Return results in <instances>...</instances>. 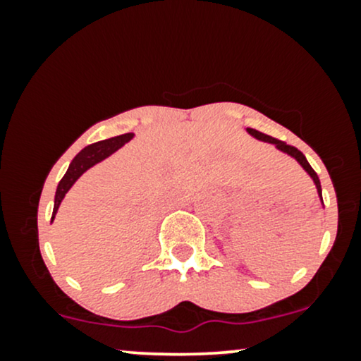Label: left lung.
Masks as SVG:
<instances>
[{
  "label": "left lung",
  "instance_id": "1",
  "mask_svg": "<svg viewBox=\"0 0 361 361\" xmlns=\"http://www.w3.org/2000/svg\"><path fill=\"white\" fill-rule=\"evenodd\" d=\"M247 132H250V134L252 135V137H256V139H259V140H264V142L275 144L276 149H280L281 152H287L288 156H292L293 159H297V163H299L300 166L304 168L305 171L309 173V176L312 178V180H314V183H316V188H317V193H319V197H321V202H322L321 181H319V176H317V173L314 171L312 166H310V164L307 163V159H305V156L302 154V152L299 151V149H297V147H293V146H288V144H285L283 140H279V139H275V137H270V135L263 134V132H258V130H255V128H247Z\"/></svg>",
  "mask_w": 361,
  "mask_h": 361
}]
</instances>
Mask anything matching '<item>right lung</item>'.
Here are the masks:
<instances>
[{
    "mask_svg": "<svg viewBox=\"0 0 361 361\" xmlns=\"http://www.w3.org/2000/svg\"><path fill=\"white\" fill-rule=\"evenodd\" d=\"M132 137H134V134H123V135H117V137L100 140V142H94L91 144V146L85 147L80 154L74 157L71 164H69L68 171H66V175L62 176L59 185H57L56 198H54L52 221H54V215L57 214V209H59L62 198H64V195L69 192V188L74 185V181H76L78 178L86 171V169L94 166V164L100 163V161L105 159V157H109L110 154H114L117 149L122 147L123 144L128 142Z\"/></svg>",
    "mask_w": 361,
    "mask_h": 361,
    "instance_id": "right-lung-1",
    "label": "right lung"
}]
</instances>
